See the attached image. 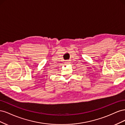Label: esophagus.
Instances as JSON below:
<instances>
[{"label": "esophagus", "mask_w": 125, "mask_h": 125, "mask_svg": "<svg viewBox=\"0 0 125 125\" xmlns=\"http://www.w3.org/2000/svg\"><path fill=\"white\" fill-rule=\"evenodd\" d=\"M69 61H66V62H65V64H66V65H68V64H69Z\"/></svg>", "instance_id": "esophagus-1"}]
</instances>
